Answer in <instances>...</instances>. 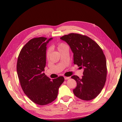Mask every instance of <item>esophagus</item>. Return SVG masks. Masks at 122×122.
<instances>
[{
  "label": "esophagus",
  "mask_w": 122,
  "mask_h": 122,
  "mask_svg": "<svg viewBox=\"0 0 122 122\" xmlns=\"http://www.w3.org/2000/svg\"><path fill=\"white\" fill-rule=\"evenodd\" d=\"M64 78L65 80H68V79H69L70 78L69 77H66V76H64Z\"/></svg>",
  "instance_id": "obj_1"
}]
</instances>
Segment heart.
Here are the masks:
<instances>
[{
    "instance_id": "heart-1",
    "label": "heart",
    "mask_w": 122,
    "mask_h": 122,
    "mask_svg": "<svg viewBox=\"0 0 122 122\" xmlns=\"http://www.w3.org/2000/svg\"><path fill=\"white\" fill-rule=\"evenodd\" d=\"M66 46H67V45L63 42H59L57 45V49L59 50V51H60L61 49H62L63 48H64L65 47H66ZM50 52H51L50 48H48L46 52V58L47 59L49 58Z\"/></svg>"
}]
</instances>
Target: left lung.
<instances>
[{
	"label": "left lung",
	"instance_id": "left-lung-1",
	"mask_svg": "<svg viewBox=\"0 0 122 122\" xmlns=\"http://www.w3.org/2000/svg\"><path fill=\"white\" fill-rule=\"evenodd\" d=\"M66 42L74 53V63L84 68L81 79L74 75L76 81L74 95L85 101L95 98L104 87L107 79L106 57L100 46L88 36L70 33L60 38Z\"/></svg>",
	"mask_w": 122,
	"mask_h": 122
}]
</instances>
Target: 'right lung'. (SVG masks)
Listing matches in <instances>:
<instances>
[{
  "mask_svg": "<svg viewBox=\"0 0 122 122\" xmlns=\"http://www.w3.org/2000/svg\"><path fill=\"white\" fill-rule=\"evenodd\" d=\"M52 39L44 37L30 40L18 55L16 70L21 88L32 102L41 106L47 105L57 97L64 77L51 79L43 71L46 65V44Z\"/></svg>",
  "mask_w": 122,
  "mask_h": 122,
  "instance_id": "add662e5",
  "label": "right lung"
}]
</instances>
